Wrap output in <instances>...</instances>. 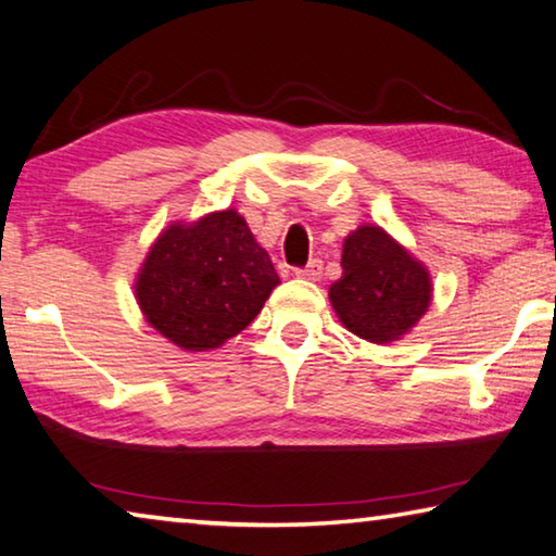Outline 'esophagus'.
Segmentation results:
<instances>
[{
    "instance_id": "34e87169",
    "label": "esophagus",
    "mask_w": 556,
    "mask_h": 556,
    "mask_svg": "<svg viewBox=\"0 0 556 556\" xmlns=\"http://www.w3.org/2000/svg\"><path fill=\"white\" fill-rule=\"evenodd\" d=\"M295 276H298V278H307V280H317L319 276H323V261L313 258V261L307 263V266L295 268Z\"/></svg>"
}]
</instances>
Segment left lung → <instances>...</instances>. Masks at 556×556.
I'll return each mask as SVG.
<instances>
[{
  "instance_id": "left-lung-1",
  "label": "left lung",
  "mask_w": 556,
  "mask_h": 556,
  "mask_svg": "<svg viewBox=\"0 0 556 556\" xmlns=\"http://www.w3.org/2000/svg\"><path fill=\"white\" fill-rule=\"evenodd\" d=\"M342 278L329 300L349 332L388 344L410 332L432 298L430 273L381 227H358L344 241Z\"/></svg>"
}]
</instances>
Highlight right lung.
<instances>
[{
	"label": "right lung",
	"instance_id": "1",
	"mask_svg": "<svg viewBox=\"0 0 556 556\" xmlns=\"http://www.w3.org/2000/svg\"><path fill=\"white\" fill-rule=\"evenodd\" d=\"M280 283L233 210L165 229L143 261L136 300L149 325L185 352H210L247 329Z\"/></svg>",
	"mask_w": 556,
	"mask_h": 556
}]
</instances>
